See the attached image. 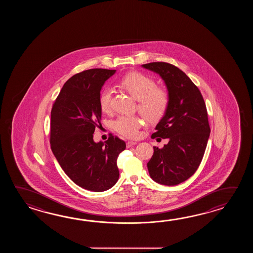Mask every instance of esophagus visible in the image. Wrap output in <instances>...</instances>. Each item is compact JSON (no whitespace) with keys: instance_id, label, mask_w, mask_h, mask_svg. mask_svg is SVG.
Wrapping results in <instances>:
<instances>
[{"instance_id":"1","label":"esophagus","mask_w":253,"mask_h":253,"mask_svg":"<svg viewBox=\"0 0 253 253\" xmlns=\"http://www.w3.org/2000/svg\"><path fill=\"white\" fill-rule=\"evenodd\" d=\"M136 145V142H134V141H128L127 143H126V147L129 148V147H131V146H133V145Z\"/></svg>"}]
</instances>
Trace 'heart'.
Instances as JSON below:
<instances>
[{"label":"heart","mask_w":253,"mask_h":253,"mask_svg":"<svg viewBox=\"0 0 253 253\" xmlns=\"http://www.w3.org/2000/svg\"><path fill=\"white\" fill-rule=\"evenodd\" d=\"M120 86L138 100L137 108L140 113L148 122L160 121L167 114L170 97L168 92L156 86V82L149 76L140 72H131L123 77ZM99 106L104 113L110 112L112 108V90L105 88L99 96ZM141 119L134 116H120L112 123L114 130L128 138H134L138 134Z\"/></svg>","instance_id":"b5f03b06"}]
</instances>
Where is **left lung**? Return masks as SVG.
<instances>
[{
	"label": "left lung",
	"instance_id": "left-lung-1",
	"mask_svg": "<svg viewBox=\"0 0 253 253\" xmlns=\"http://www.w3.org/2000/svg\"><path fill=\"white\" fill-rule=\"evenodd\" d=\"M142 67L161 76L170 97L167 114L152 134V138L169 142L161 149L154 146L148 172L156 183L176 185L196 172L205 155L211 132L205 100L199 88L177 67L167 62Z\"/></svg>",
	"mask_w": 253,
	"mask_h": 253
}]
</instances>
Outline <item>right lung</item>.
Segmentation results:
<instances>
[{"label":"right lung","mask_w":253,"mask_h":253,"mask_svg":"<svg viewBox=\"0 0 253 253\" xmlns=\"http://www.w3.org/2000/svg\"><path fill=\"white\" fill-rule=\"evenodd\" d=\"M115 70L91 69L72 76L62 86L51 109L50 147L65 173L79 186L104 192L118 182L117 160L126 143L109 135L95 143L100 124L99 96Z\"/></svg>","instance_id":"add662e5"}]
</instances>
